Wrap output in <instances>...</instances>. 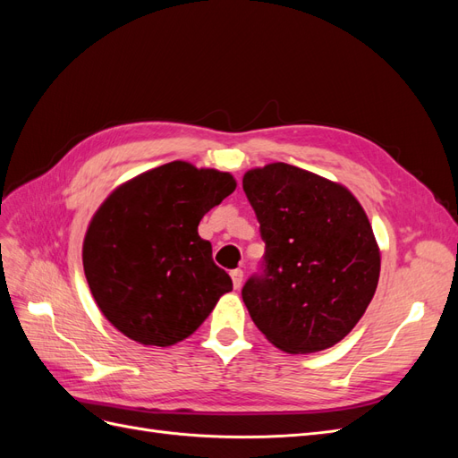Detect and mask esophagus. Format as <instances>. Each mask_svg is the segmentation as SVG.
Listing matches in <instances>:
<instances>
[{
    "instance_id": "1",
    "label": "esophagus",
    "mask_w": 458,
    "mask_h": 458,
    "mask_svg": "<svg viewBox=\"0 0 458 458\" xmlns=\"http://www.w3.org/2000/svg\"><path fill=\"white\" fill-rule=\"evenodd\" d=\"M242 276H244L242 269H233V271H231V279H233V286H234V288H241Z\"/></svg>"
}]
</instances>
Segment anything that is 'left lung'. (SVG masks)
Instances as JSON below:
<instances>
[{
  "label": "left lung",
  "instance_id": "1",
  "mask_svg": "<svg viewBox=\"0 0 458 458\" xmlns=\"http://www.w3.org/2000/svg\"><path fill=\"white\" fill-rule=\"evenodd\" d=\"M242 189L266 241V269L242 300L275 348L315 353L352 332L377 293L380 248L350 189L284 162L248 170Z\"/></svg>",
  "mask_w": 458,
  "mask_h": 458
}]
</instances>
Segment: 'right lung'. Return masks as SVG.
Segmentation results:
<instances>
[{
    "label": "right lung",
    "mask_w": 458,
    "mask_h": 458,
    "mask_svg": "<svg viewBox=\"0 0 458 458\" xmlns=\"http://www.w3.org/2000/svg\"><path fill=\"white\" fill-rule=\"evenodd\" d=\"M234 187L229 172L175 160L118 185L97 208L81 259L97 308L123 336L168 348L231 293L199 224Z\"/></svg>",
    "instance_id": "obj_1"
}]
</instances>
